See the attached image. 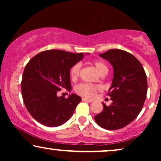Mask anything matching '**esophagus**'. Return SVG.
Here are the masks:
<instances>
[{
	"label": "esophagus",
	"mask_w": 161,
	"mask_h": 161,
	"mask_svg": "<svg viewBox=\"0 0 161 161\" xmlns=\"http://www.w3.org/2000/svg\"><path fill=\"white\" fill-rule=\"evenodd\" d=\"M82 100L84 101V102H87V103H92V100H89V99H86V98H82Z\"/></svg>",
	"instance_id": "obj_1"
}]
</instances>
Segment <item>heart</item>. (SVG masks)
Instances as JSON below:
<instances>
[{
  "mask_svg": "<svg viewBox=\"0 0 161 161\" xmlns=\"http://www.w3.org/2000/svg\"><path fill=\"white\" fill-rule=\"evenodd\" d=\"M94 67L100 75H106L108 72V68L106 64L101 61H95L92 63ZM80 64H76L70 69V77L72 80H76L80 74ZM100 89V86L95 85L87 84V83H81L75 87V92L80 95L84 97L92 99L93 98L97 93V92Z\"/></svg>",
  "mask_w": 161,
  "mask_h": 161,
  "instance_id": "heart-1",
  "label": "heart"
}]
</instances>
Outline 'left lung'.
<instances>
[{
	"label": "left lung",
	"instance_id": "left-lung-1",
	"mask_svg": "<svg viewBox=\"0 0 161 161\" xmlns=\"http://www.w3.org/2000/svg\"><path fill=\"white\" fill-rule=\"evenodd\" d=\"M99 56L108 61L114 69L108 89L112 103L107 106L103 103V111L94 116V119L106 130L122 128L142 111L147 97L146 73L139 61L124 50L111 49Z\"/></svg>",
	"mask_w": 161,
	"mask_h": 161
}]
</instances>
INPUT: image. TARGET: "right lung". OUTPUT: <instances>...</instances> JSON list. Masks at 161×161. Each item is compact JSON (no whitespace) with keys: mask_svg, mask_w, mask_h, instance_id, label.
<instances>
[{"mask_svg":"<svg viewBox=\"0 0 161 161\" xmlns=\"http://www.w3.org/2000/svg\"><path fill=\"white\" fill-rule=\"evenodd\" d=\"M83 57V53L50 50L28 61L22 78V95L28 112L40 124L58 127L71 118L81 97L72 94L64 98L57 93L63 89L71 91L70 69Z\"/></svg>","mask_w":161,"mask_h":161,"instance_id":"right-lung-1","label":"right lung"}]
</instances>
